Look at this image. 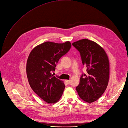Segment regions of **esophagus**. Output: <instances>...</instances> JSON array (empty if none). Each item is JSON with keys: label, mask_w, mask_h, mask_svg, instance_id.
Wrapping results in <instances>:
<instances>
[{"label": "esophagus", "mask_w": 128, "mask_h": 128, "mask_svg": "<svg viewBox=\"0 0 128 128\" xmlns=\"http://www.w3.org/2000/svg\"><path fill=\"white\" fill-rule=\"evenodd\" d=\"M66 81L68 84H69L70 83V80H66Z\"/></svg>", "instance_id": "esophagus-1"}]
</instances>
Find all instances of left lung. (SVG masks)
Segmentation results:
<instances>
[{
  "mask_svg": "<svg viewBox=\"0 0 128 128\" xmlns=\"http://www.w3.org/2000/svg\"><path fill=\"white\" fill-rule=\"evenodd\" d=\"M80 52L88 74H82L76 90L80 98L88 103L98 100L108 86L110 64L108 56L99 44L88 39L72 43Z\"/></svg>",
  "mask_w": 128,
  "mask_h": 128,
  "instance_id": "left-lung-1",
  "label": "left lung"
}]
</instances>
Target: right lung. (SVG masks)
I'll return each mask as SVG.
<instances>
[{
    "label": "right lung",
    "instance_id": "add662e5",
    "mask_svg": "<svg viewBox=\"0 0 128 128\" xmlns=\"http://www.w3.org/2000/svg\"><path fill=\"white\" fill-rule=\"evenodd\" d=\"M71 46L69 42L62 44L47 42L35 47L28 56L26 72L30 86L47 103H56L62 95L65 88L64 81L52 73Z\"/></svg>",
    "mask_w": 128,
    "mask_h": 128
}]
</instances>
